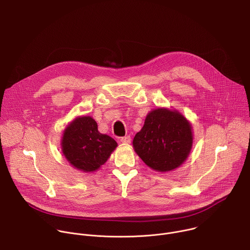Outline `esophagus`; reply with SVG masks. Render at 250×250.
Here are the masks:
<instances>
[{"mask_svg": "<svg viewBox=\"0 0 250 250\" xmlns=\"http://www.w3.org/2000/svg\"><path fill=\"white\" fill-rule=\"evenodd\" d=\"M130 141H131V138L128 135L127 136H124V137L121 138V142H122L123 145H129Z\"/></svg>", "mask_w": 250, "mask_h": 250, "instance_id": "1", "label": "esophagus"}]
</instances>
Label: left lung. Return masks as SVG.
<instances>
[{"label":"left lung","mask_w":250,"mask_h":250,"mask_svg":"<svg viewBox=\"0 0 250 250\" xmlns=\"http://www.w3.org/2000/svg\"><path fill=\"white\" fill-rule=\"evenodd\" d=\"M133 149L148 167L168 172L182 165L193 146L190 122L177 110L150 111L132 141Z\"/></svg>","instance_id":"left-lung-1"}]
</instances>
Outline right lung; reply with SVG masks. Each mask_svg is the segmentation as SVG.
I'll return each instance as SVG.
<instances>
[{
  "label": "right lung",
  "instance_id": "add662e5",
  "mask_svg": "<svg viewBox=\"0 0 250 250\" xmlns=\"http://www.w3.org/2000/svg\"><path fill=\"white\" fill-rule=\"evenodd\" d=\"M118 144L111 136L98 130L96 121L81 116L67 125L61 139V151L74 168L95 172L109 159Z\"/></svg>",
  "mask_w": 250,
  "mask_h": 250
}]
</instances>
